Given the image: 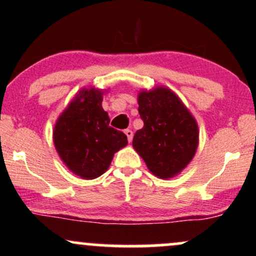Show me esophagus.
<instances>
[{"mask_svg": "<svg viewBox=\"0 0 256 256\" xmlns=\"http://www.w3.org/2000/svg\"><path fill=\"white\" fill-rule=\"evenodd\" d=\"M124 134L127 135L129 142H132V140H133V130H132V129H126Z\"/></svg>", "mask_w": 256, "mask_h": 256, "instance_id": "obj_1", "label": "esophagus"}]
</instances>
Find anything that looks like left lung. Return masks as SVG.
<instances>
[{
  "instance_id": "8db88e82",
  "label": "left lung",
  "mask_w": 256,
  "mask_h": 256,
  "mask_svg": "<svg viewBox=\"0 0 256 256\" xmlns=\"http://www.w3.org/2000/svg\"><path fill=\"white\" fill-rule=\"evenodd\" d=\"M138 103L144 127L134 135V150L152 174L174 178L197 152L198 123L178 94L164 85L141 89Z\"/></svg>"
}]
</instances>
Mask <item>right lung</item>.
Segmentation results:
<instances>
[{
	"mask_svg": "<svg viewBox=\"0 0 256 256\" xmlns=\"http://www.w3.org/2000/svg\"><path fill=\"white\" fill-rule=\"evenodd\" d=\"M106 92L108 89L82 88L53 129V144L62 162L86 180L102 176L115 153L128 144L127 136L109 126L108 112L102 108Z\"/></svg>",
	"mask_w": 256,
	"mask_h": 256,
	"instance_id": "add662e5",
	"label": "right lung"
}]
</instances>
